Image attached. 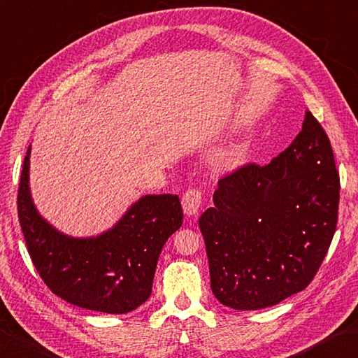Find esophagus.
I'll return each instance as SVG.
<instances>
[{"label":"esophagus","mask_w":358,"mask_h":358,"mask_svg":"<svg viewBox=\"0 0 358 358\" xmlns=\"http://www.w3.org/2000/svg\"><path fill=\"white\" fill-rule=\"evenodd\" d=\"M201 191L199 189H189V191L183 195L181 199V205H183V211L186 215H195L199 213V209L201 206Z\"/></svg>","instance_id":"1"}]
</instances>
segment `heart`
Returning <instances> with one entry per match:
<instances>
[{"label": "heart", "mask_w": 358, "mask_h": 358, "mask_svg": "<svg viewBox=\"0 0 358 358\" xmlns=\"http://www.w3.org/2000/svg\"><path fill=\"white\" fill-rule=\"evenodd\" d=\"M236 153L234 152H225V153H222V155L217 158L215 161H217V164L219 166H231L236 161Z\"/></svg>", "instance_id": "heart-1"}]
</instances>
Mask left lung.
<instances>
[{
    "label": "left lung",
    "instance_id": "left-lung-1",
    "mask_svg": "<svg viewBox=\"0 0 358 358\" xmlns=\"http://www.w3.org/2000/svg\"><path fill=\"white\" fill-rule=\"evenodd\" d=\"M213 200L199 225L211 290L223 306L259 310L304 290L338 219L340 177L324 129L306 111L282 153L223 177Z\"/></svg>",
    "mask_w": 358,
    "mask_h": 358
}]
</instances>
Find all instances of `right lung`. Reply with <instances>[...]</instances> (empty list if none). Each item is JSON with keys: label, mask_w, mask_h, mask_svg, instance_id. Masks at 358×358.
Masks as SVG:
<instances>
[{"label": "right lung", "mask_w": 358, "mask_h": 358, "mask_svg": "<svg viewBox=\"0 0 358 358\" xmlns=\"http://www.w3.org/2000/svg\"><path fill=\"white\" fill-rule=\"evenodd\" d=\"M27 149L18 187V219L27 251L49 290L77 307L127 313L149 299L166 241L183 223L178 195H144L116 225L94 237H73L48 223L29 189Z\"/></svg>", "instance_id": "right-lung-1"}]
</instances>
